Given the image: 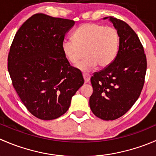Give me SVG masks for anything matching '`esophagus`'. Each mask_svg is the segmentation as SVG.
Returning <instances> with one entry per match:
<instances>
[{
  "label": "esophagus",
  "instance_id": "34e87169",
  "mask_svg": "<svg viewBox=\"0 0 156 156\" xmlns=\"http://www.w3.org/2000/svg\"><path fill=\"white\" fill-rule=\"evenodd\" d=\"M83 77H84V83H88L90 81V75L87 73H83Z\"/></svg>",
  "mask_w": 156,
  "mask_h": 156
}]
</instances>
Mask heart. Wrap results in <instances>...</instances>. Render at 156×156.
I'll return each mask as SVG.
<instances>
[{
    "label": "heart",
    "instance_id": "heart-1",
    "mask_svg": "<svg viewBox=\"0 0 156 156\" xmlns=\"http://www.w3.org/2000/svg\"><path fill=\"white\" fill-rule=\"evenodd\" d=\"M72 38L62 41V53L67 60L75 65L84 52L86 57L78 65L82 71H90L97 65L100 68L107 67L113 62L119 50V32L112 26L84 23L75 30Z\"/></svg>",
    "mask_w": 156,
    "mask_h": 156
}]
</instances>
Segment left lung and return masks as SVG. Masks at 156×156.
Wrapping results in <instances>:
<instances>
[{"label": "left lung", "instance_id": "8db88e82", "mask_svg": "<svg viewBox=\"0 0 156 156\" xmlns=\"http://www.w3.org/2000/svg\"><path fill=\"white\" fill-rule=\"evenodd\" d=\"M119 34V48L113 62L91 77L89 103L97 117L112 121L124 115L139 98L147 67L144 49L137 34L125 22L108 16Z\"/></svg>", "mask_w": 156, "mask_h": 156}]
</instances>
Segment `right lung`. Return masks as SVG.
<instances>
[{
    "label": "right lung",
    "instance_id": "obj_1",
    "mask_svg": "<svg viewBox=\"0 0 156 156\" xmlns=\"http://www.w3.org/2000/svg\"><path fill=\"white\" fill-rule=\"evenodd\" d=\"M74 20L36 13L16 33L7 58L13 87L29 112L53 120L66 112L84 84L82 73L64 56L62 43Z\"/></svg>",
    "mask_w": 156,
    "mask_h": 156
}]
</instances>
